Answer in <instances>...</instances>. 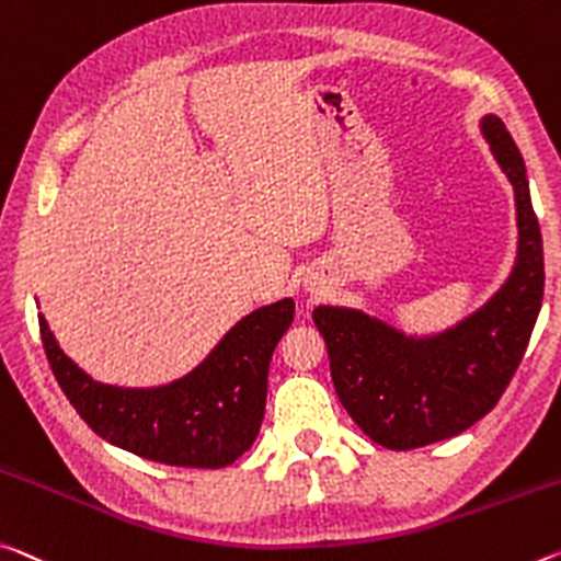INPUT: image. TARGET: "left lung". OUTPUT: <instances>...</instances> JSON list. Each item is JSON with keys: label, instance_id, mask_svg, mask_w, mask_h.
Segmentation results:
<instances>
[{"label": "left lung", "instance_id": "left-lung-1", "mask_svg": "<svg viewBox=\"0 0 561 561\" xmlns=\"http://www.w3.org/2000/svg\"><path fill=\"white\" fill-rule=\"evenodd\" d=\"M482 131L517 199L519 254L504 287L449 332L414 340L379 319L317 307L336 397L359 430L387 449L449 439L492 412L517 371L545 295L541 232L524 159L494 114Z\"/></svg>", "mask_w": 561, "mask_h": 561}]
</instances>
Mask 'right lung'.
<instances>
[{"instance_id":"1","label":"right lung","mask_w":561,"mask_h":561,"mask_svg":"<svg viewBox=\"0 0 561 561\" xmlns=\"http://www.w3.org/2000/svg\"><path fill=\"white\" fill-rule=\"evenodd\" d=\"M291 319V299L256 309L192 375L157 389L100 385L59 350L44 317L39 334L61 392L102 439L162 465L219 469L260 434L270 362Z\"/></svg>"}]
</instances>
